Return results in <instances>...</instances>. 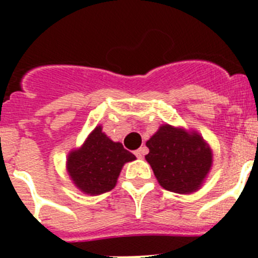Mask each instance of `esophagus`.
Instances as JSON below:
<instances>
[{
    "label": "esophagus",
    "instance_id": "obj_1",
    "mask_svg": "<svg viewBox=\"0 0 258 258\" xmlns=\"http://www.w3.org/2000/svg\"><path fill=\"white\" fill-rule=\"evenodd\" d=\"M145 154H147V149H146V147H141V149H138L136 152H134V155H136L138 159H142Z\"/></svg>",
    "mask_w": 258,
    "mask_h": 258
}]
</instances>
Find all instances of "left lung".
<instances>
[{"mask_svg":"<svg viewBox=\"0 0 258 258\" xmlns=\"http://www.w3.org/2000/svg\"><path fill=\"white\" fill-rule=\"evenodd\" d=\"M146 146V160L161 187L177 194H191L202 187L212 166L208 143L197 132L161 125Z\"/></svg>","mask_w":258,"mask_h":258,"instance_id":"obj_1","label":"left lung"}]
</instances>
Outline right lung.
<instances>
[{
	"label": "right lung",
	"mask_w": 258,
	"mask_h": 258,
	"mask_svg": "<svg viewBox=\"0 0 258 258\" xmlns=\"http://www.w3.org/2000/svg\"><path fill=\"white\" fill-rule=\"evenodd\" d=\"M136 160L120 142H113L97 126L79 150L71 151L67 170L75 186L88 195H101L116 186L125 163Z\"/></svg>",
	"instance_id": "add662e5"
}]
</instances>
